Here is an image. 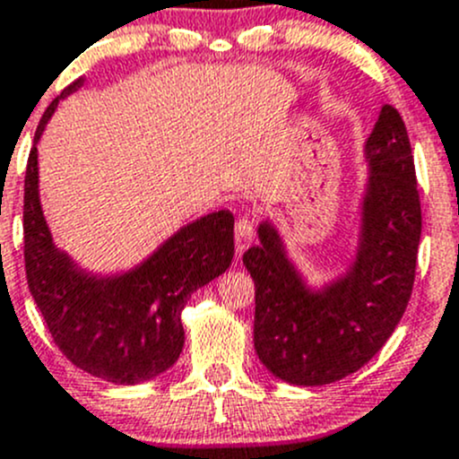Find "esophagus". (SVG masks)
I'll return each mask as SVG.
<instances>
[{"instance_id":"1","label":"esophagus","mask_w":459,"mask_h":459,"mask_svg":"<svg viewBox=\"0 0 459 459\" xmlns=\"http://www.w3.org/2000/svg\"><path fill=\"white\" fill-rule=\"evenodd\" d=\"M253 221L248 217H239L238 224H235V250H238V255H244V250L253 244Z\"/></svg>"}]
</instances>
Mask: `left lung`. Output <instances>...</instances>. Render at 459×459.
Segmentation results:
<instances>
[{"instance_id": "obj_1", "label": "left lung", "mask_w": 459, "mask_h": 459, "mask_svg": "<svg viewBox=\"0 0 459 459\" xmlns=\"http://www.w3.org/2000/svg\"><path fill=\"white\" fill-rule=\"evenodd\" d=\"M369 176L354 262L310 288L273 221L244 253L255 281V351L290 385H330L369 363L407 310L422 233L411 144L398 109L383 105L365 143Z\"/></svg>"}]
</instances>
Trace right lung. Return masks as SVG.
<instances>
[{
    "label": "right lung",
    "instance_id": "add662e5",
    "mask_svg": "<svg viewBox=\"0 0 459 459\" xmlns=\"http://www.w3.org/2000/svg\"><path fill=\"white\" fill-rule=\"evenodd\" d=\"M35 132L23 182V259L32 299L56 347L76 368L114 385H138L165 374L185 345L182 310L197 288L230 266L233 213L215 211L182 226L138 266L118 274L81 268L52 242L39 200L37 143L61 99Z\"/></svg>",
    "mask_w": 459,
    "mask_h": 459
}]
</instances>
